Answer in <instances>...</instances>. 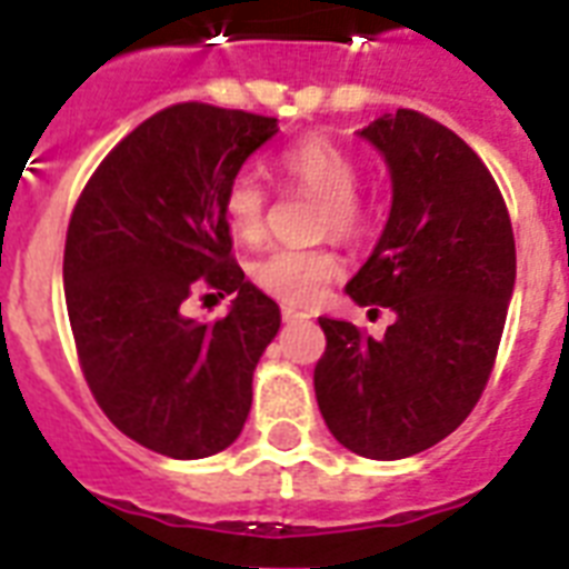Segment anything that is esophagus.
Returning a JSON list of instances; mask_svg holds the SVG:
<instances>
[{
	"mask_svg": "<svg viewBox=\"0 0 569 569\" xmlns=\"http://www.w3.org/2000/svg\"><path fill=\"white\" fill-rule=\"evenodd\" d=\"M280 316H283L286 325H295V321H307V319H312L310 312L295 310V307H283V310H280Z\"/></svg>",
	"mask_w": 569,
	"mask_h": 569,
	"instance_id": "34e87169",
	"label": "esophagus"
}]
</instances>
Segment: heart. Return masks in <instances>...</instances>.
I'll use <instances>...</instances> for the list:
<instances>
[{"mask_svg": "<svg viewBox=\"0 0 569 569\" xmlns=\"http://www.w3.org/2000/svg\"><path fill=\"white\" fill-rule=\"evenodd\" d=\"M280 171L295 189L319 194L312 230L319 236L360 239L369 230L372 209L360 186V164L337 138L310 132L280 153ZM223 218L241 241H259L268 230V189L253 171H239L223 189ZM342 271V257L330 241L321 244H280L250 266L253 283L266 295L295 307L319 301L325 286Z\"/></svg>", "mask_w": 569, "mask_h": 569, "instance_id": "1", "label": "heart"}]
</instances>
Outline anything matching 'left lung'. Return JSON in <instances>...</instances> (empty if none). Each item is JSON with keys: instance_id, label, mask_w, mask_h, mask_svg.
<instances>
[{"instance_id": "1", "label": "left lung", "mask_w": 569, "mask_h": 569, "mask_svg": "<svg viewBox=\"0 0 569 569\" xmlns=\"http://www.w3.org/2000/svg\"><path fill=\"white\" fill-rule=\"evenodd\" d=\"M360 136L387 159L392 209L346 292L360 307H389L396 321L372 339L351 321L319 319L328 348L312 383L346 449L398 460L437 446L478 405L502 342L517 250L493 173L449 127L398 109Z\"/></svg>"}]
</instances>
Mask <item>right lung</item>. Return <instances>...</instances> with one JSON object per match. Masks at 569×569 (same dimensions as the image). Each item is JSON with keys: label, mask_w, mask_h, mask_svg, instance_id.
Masks as SVG:
<instances>
[{"label": "right lung", "mask_w": 569, "mask_h": 569, "mask_svg": "<svg viewBox=\"0 0 569 569\" xmlns=\"http://www.w3.org/2000/svg\"><path fill=\"white\" fill-rule=\"evenodd\" d=\"M274 132L253 111L168 106L102 159L70 214L64 298L82 375L114 428L164 458H209L239 437L280 330L223 218L227 182ZM197 288L236 293L231 312L182 317Z\"/></svg>", "instance_id": "add662e5"}]
</instances>
